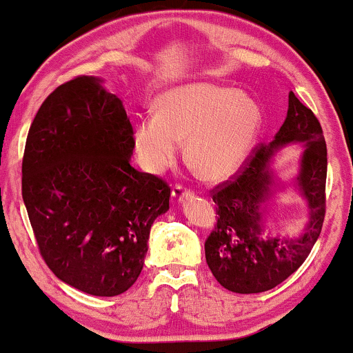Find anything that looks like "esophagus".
<instances>
[{"label": "esophagus", "mask_w": 353, "mask_h": 353, "mask_svg": "<svg viewBox=\"0 0 353 353\" xmlns=\"http://www.w3.org/2000/svg\"><path fill=\"white\" fill-rule=\"evenodd\" d=\"M189 196H192V191L191 189L184 188L183 184H176V186L172 188V198L176 199V201H181L183 198H189Z\"/></svg>", "instance_id": "obj_1"}]
</instances>
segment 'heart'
Wrapping results in <instances>:
<instances>
[{
    "instance_id": "b5f03b06",
    "label": "heart",
    "mask_w": 353,
    "mask_h": 353,
    "mask_svg": "<svg viewBox=\"0 0 353 353\" xmlns=\"http://www.w3.org/2000/svg\"><path fill=\"white\" fill-rule=\"evenodd\" d=\"M261 125V110L242 91L194 83L165 91L155 114L139 121L133 143L143 169L159 174L172 164L179 142L186 140L189 164L205 179L220 181L243 164Z\"/></svg>"
}]
</instances>
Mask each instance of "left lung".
Listing matches in <instances>:
<instances>
[{"mask_svg": "<svg viewBox=\"0 0 353 353\" xmlns=\"http://www.w3.org/2000/svg\"><path fill=\"white\" fill-rule=\"evenodd\" d=\"M274 139L270 145L255 147L239 172L211 189L218 218L205 242L206 262L218 283L240 294L269 291L296 272L316 243L325 220L328 159L323 130L292 91L288 117ZM291 141L307 145L299 183L312 220L299 239H269L260 220V205L272 183L266 162L277 146Z\"/></svg>", "mask_w": 353, "mask_h": 353, "instance_id": "1", "label": "left lung"}]
</instances>
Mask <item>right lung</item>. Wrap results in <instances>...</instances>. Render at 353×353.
<instances>
[{
	"mask_svg": "<svg viewBox=\"0 0 353 353\" xmlns=\"http://www.w3.org/2000/svg\"><path fill=\"white\" fill-rule=\"evenodd\" d=\"M133 127L99 79L76 76L42 103L25 143L21 196L39 252L61 281L117 296L137 281L170 186L130 164Z\"/></svg>",
	"mask_w": 353,
	"mask_h": 353,
	"instance_id": "obj_1",
	"label": "right lung"
}]
</instances>
